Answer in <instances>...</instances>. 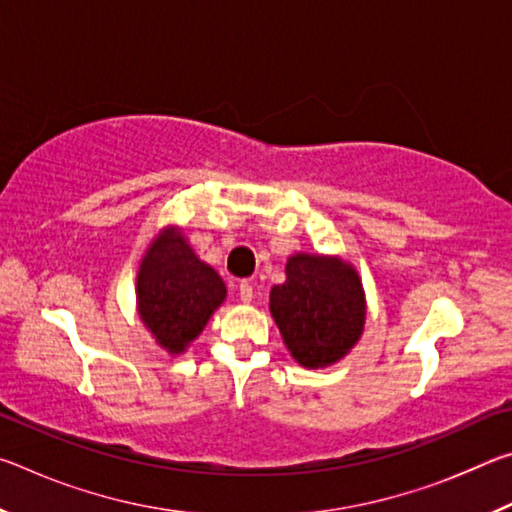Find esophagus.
Listing matches in <instances>:
<instances>
[{
    "instance_id": "1",
    "label": "esophagus",
    "mask_w": 512,
    "mask_h": 512,
    "mask_svg": "<svg viewBox=\"0 0 512 512\" xmlns=\"http://www.w3.org/2000/svg\"><path fill=\"white\" fill-rule=\"evenodd\" d=\"M239 300L241 302L253 300V284H250V282H241L239 284Z\"/></svg>"
}]
</instances>
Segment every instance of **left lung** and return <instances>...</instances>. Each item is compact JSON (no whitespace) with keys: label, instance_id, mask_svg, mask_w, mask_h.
<instances>
[{"label":"left lung","instance_id":"obj_1","mask_svg":"<svg viewBox=\"0 0 512 512\" xmlns=\"http://www.w3.org/2000/svg\"><path fill=\"white\" fill-rule=\"evenodd\" d=\"M271 314L300 366H332L363 334L366 296L361 277L341 257L291 255L287 280L271 289Z\"/></svg>","mask_w":512,"mask_h":512}]
</instances>
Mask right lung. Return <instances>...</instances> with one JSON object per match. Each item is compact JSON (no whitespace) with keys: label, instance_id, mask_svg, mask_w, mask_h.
Masks as SVG:
<instances>
[{"label":"right lung","instance_id":"obj_1","mask_svg":"<svg viewBox=\"0 0 512 512\" xmlns=\"http://www.w3.org/2000/svg\"><path fill=\"white\" fill-rule=\"evenodd\" d=\"M225 300V284L178 228L151 241L137 271V314L169 354L187 350Z\"/></svg>","mask_w":512,"mask_h":512}]
</instances>
